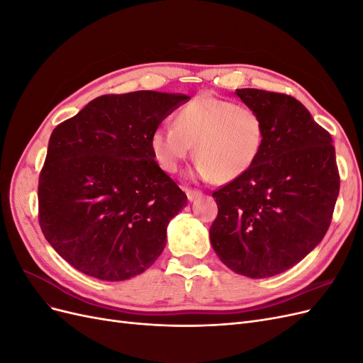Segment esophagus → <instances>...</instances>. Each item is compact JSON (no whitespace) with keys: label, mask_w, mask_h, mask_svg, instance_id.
I'll list each match as a JSON object with an SVG mask.
<instances>
[{"label":"esophagus","mask_w":363,"mask_h":363,"mask_svg":"<svg viewBox=\"0 0 363 363\" xmlns=\"http://www.w3.org/2000/svg\"><path fill=\"white\" fill-rule=\"evenodd\" d=\"M184 192H186V195H188V200L189 201H194V200L200 199V196H201V192L200 191H195V189H184Z\"/></svg>","instance_id":"esophagus-1"}]
</instances>
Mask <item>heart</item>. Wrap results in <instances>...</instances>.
I'll return each mask as SVG.
<instances>
[{
  "instance_id": "1",
  "label": "heart",
  "mask_w": 363,
  "mask_h": 363,
  "mask_svg": "<svg viewBox=\"0 0 363 363\" xmlns=\"http://www.w3.org/2000/svg\"><path fill=\"white\" fill-rule=\"evenodd\" d=\"M265 125L252 107L200 95L175 113L174 125H160L150 145L159 167L175 172L195 145L196 174L203 180L233 182L257 162Z\"/></svg>"
}]
</instances>
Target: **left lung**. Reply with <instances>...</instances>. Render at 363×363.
<instances>
[{
  "label": "left lung",
  "mask_w": 363,
  "mask_h": 363,
  "mask_svg": "<svg viewBox=\"0 0 363 363\" xmlns=\"http://www.w3.org/2000/svg\"><path fill=\"white\" fill-rule=\"evenodd\" d=\"M265 125L260 156L247 174L212 194L218 216L211 242L225 267L267 279L321 242L339 194L332 136L291 95L236 89Z\"/></svg>",
  "instance_id": "obj_1"
}]
</instances>
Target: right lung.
<instances>
[{
	"instance_id": "add662e5",
	"label": "right lung",
	"mask_w": 363,
	"mask_h": 363,
	"mask_svg": "<svg viewBox=\"0 0 363 363\" xmlns=\"http://www.w3.org/2000/svg\"><path fill=\"white\" fill-rule=\"evenodd\" d=\"M188 95L138 91L92 100L51 133L39 175V224L75 269L107 281L148 269L188 196L150 138Z\"/></svg>"
}]
</instances>
